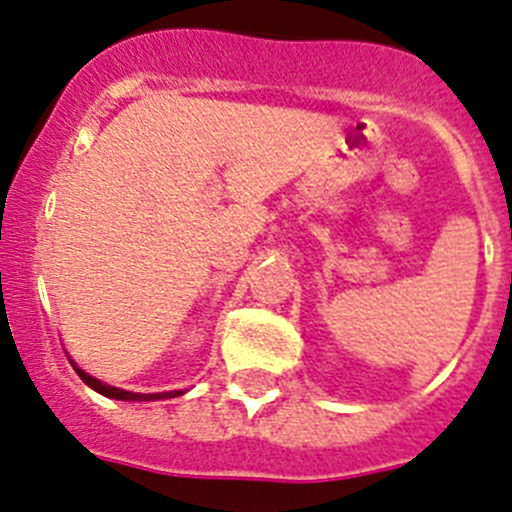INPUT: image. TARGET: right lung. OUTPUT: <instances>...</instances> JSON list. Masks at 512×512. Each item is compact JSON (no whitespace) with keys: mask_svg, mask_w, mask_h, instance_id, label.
<instances>
[{"mask_svg":"<svg viewBox=\"0 0 512 512\" xmlns=\"http://www.w3.org/2000/svg\"><path fill=\"white\" fill-rule=\"evenodd\" d=\"M73 370L78 372V377H81L91 390H96V393L107 395V398H114V400H165V398H178V395H183V390H170V393H130V390L112 388V385H107V382H101L96 380V377L86 375L81 367L73 365Z\"/></svg>","mask_w":512,"mask_h":512,"instance_id":"add662e5","label":"right lung"}]
</instances>
